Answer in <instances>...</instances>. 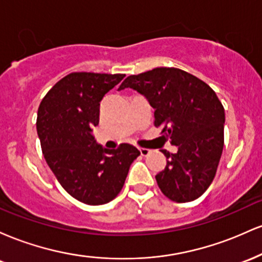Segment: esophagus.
Listing matches in <instances>:
<instances>
[{"mask_svg": "<svg viewBox=\"0 0 262 262\" xmlns=\"http://www.w3.org/2000/svg\"><path fill=\"white\" fill-rule=\"evenodd\" d=\"M139 151H140L141 156H146V155H149L150 150L146 149V148H139Z\"/></svg>", "mask_w": 262, "mask_h": 262, "instance_id": "obj_1", "label": "esophagus"}]
</instances>
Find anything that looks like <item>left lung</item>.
<instances>
[{
	"mask_svg": "<svg viewBox=\"0 0 262 262\" xmlns=\"http://www.w3.org/2000/svg\"><path fill=\"white\" fill-rule=\"evenodd\" d=\"M135 90L155 110L154 124L165 141L177 146L166 156V166L155 176L171 201L191 202L206 192L214 179L224 145L225 113L210 87L176 68H156L130 75L119 90Z\"/></svg>",
	"mask_w": 262,
	"mask_h": 262,
	"instance_id": "1",
	"label": "left lung"
}]
</instances>
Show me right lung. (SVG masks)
<instances>
[{
    "label": "right lung",
    "instance_id": "1",
    "mask_svg": "<svg viewBox=\"0 0 262 262\" xmlns=\"http://www.w3.org/2000/svg\"><path fill=\"white\" fill-rule=\"evenodd\" d=\"M123 74L73 73L54 85L38 108L37 132L45 161L70 196L90 206L111 202L121 192L140 151L130 144L106 149L92 128L100 122L104 95Z\"/></svg>",
    "mask_w": 262,
    "mask_h": 262
}]
</instances>
